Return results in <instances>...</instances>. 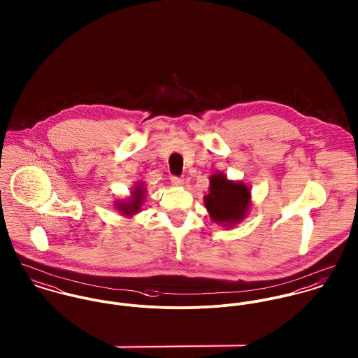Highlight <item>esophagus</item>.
<instances>
[{"label":"esophagus","mask_w":358,"mask_h":358,"mask_svg":"<svg viewBox=\"0 0 358 358\" xmlns=\"http://www.w3.org/2000/svg\"><path fill=\"white\" fill-rule=\"evenodd\" d=\"M171 182L176 186H180V185H183L185 180H183V178H179V176H171Z\"/></svg>","instance_id":"1"}]
</instances>
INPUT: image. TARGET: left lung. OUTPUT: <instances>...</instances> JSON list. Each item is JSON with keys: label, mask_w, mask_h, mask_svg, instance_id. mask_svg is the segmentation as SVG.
I'll return each instance as SVG.
<instances>
[{"label": "left lung", "mask_w": 358, "mask_h": 358, "mask_svg": "<svg viewBox=\"0 0 358 358\" xmlns=\"http://www.w3.org/2000/svg\"><path fill=\"white\" fill-rule=\"evenodd\" d=\"M204 203L213 222L231 227L247 216L251 192L245 183L229 180L223 173H215L209 178V193Z\"/></svg>", "instance_id": "1"}]
</instances>
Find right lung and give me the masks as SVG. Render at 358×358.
Here are the masks:
<instances>
[{
  "label": "right lung",
  "mask_w": 358,
  "mask_h": 358,
  "mask_svg": "<svg viewBox=\"0 0 358 358\" xmlns=\"http://www.w3.org/2000/svg\"><path fill=\"white\" fill-rule=\"evenodd\" d=\"M145 187H143V183H138L134 190H132V196L131 199L125 200V201H118L115 204V208L125 216H132L138 212H141V208L143 205V201L146 199L145 196Z\"/></svg>",
  "instance_id": "1"
}]
</instances>
